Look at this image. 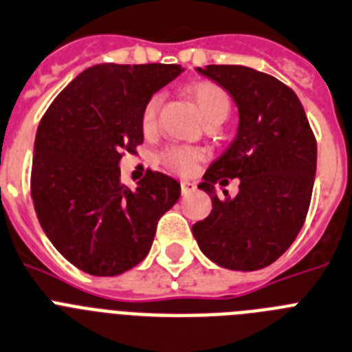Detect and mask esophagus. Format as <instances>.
<instances>
[{"label": "esophagus", "mask_w": 352, "mask_h": 352, "mask_svg": "<svg viewBox=\"0 0 352 352\" xmlns=\"http://www.w3.org/2000/svg\"><path fill=\"white\" fill-rule=\"evenodd\" d=\"M180 191H182L184 197H188V195L197 191V184H195V182H189V180H180Z\"/></svg>", "instance_id": "34e87169"}]
</instances>
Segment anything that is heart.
Segmentation results:
<instances>
[{"mask_svg":"<svg viewBox=\"0 0 352 352\" xmlns=\"http://www.w3.org/2000/svg\"><path fill=\"white\" fill-rule=\"evenodd\" d=\"M188 96L197 106L201 120L209 122H223L230 113V97L219 85L212 81H198V83L189 85ZM161 106V96H152L146 100L142 111V129L145 133H152L157 120V111ZM204 154L193 146H168L163 154L159 155L161 163L173 172L180 175H188L195 170L201 161Z\"/></svg>","mask_w":352,"mask_h":352,"instance_id":"b5f03b06","label":"heart"}]
</instances>
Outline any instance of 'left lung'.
<instances>
[{"instance_id":"1","label":"left lung","mask_w":352,"mask_h":352,"mask_svg":"<svg viewBox=\"0 0 352 352\" xmlns=\"http://www.w3.org/2000/svg\"><path fill=\"white\" fill-rule=\"evenodd\" d=\"M239 109L234 142L209 168L204 189L212 210L193 225L201 253L221 267L256 271L289 250L310 207L317 142L303 104L273 76L243 65L197 67ZM240 179V193L219 199L213 184Z\"/></svg>"}]
</instances>
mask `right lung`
Masks as SVG:
<instances>
[{
    "instance_id": "right-lung-1",
    "label": "right lung",
    "mask_w": 352,
    "mask_h": 352,
    "mask_svg": "<svg viewBox=\"0 0 352 352\" xmlns=\"http://www.w3.org/2000/svg\"><path fill=\"white\" fill-rule=\"evenodd\" d=\"M180 65L99 63L51 102L35 136L32 198L42 230L70 264L117 276L151 252L159 218L180 184L146 172L136 189L120 180L122 154L143 143L142 111Z\"/></svg>"
}]
</instances>
